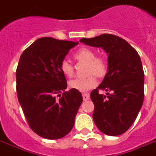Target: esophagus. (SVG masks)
I'll return each instance as SVG.
<instances>
[{
	"label": "esophagus",
	"mask_w": 156,
	"mask_h": 156,
	"mask_svg": "<svg viewBox=\"0 0 156 156\" xmlns=\"http://www.w3.org/2000/svg\"><path fill=\"white\" fill-rule=\"evenodd\" d=\"M82 96H83V99H84V101H87V100L89 99V94H83Z\"/></svg>",
	"instance_id": "1"
}]
</instances>
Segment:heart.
Wrapping results in <instances>:
<instances>
[{"instance_id": "b5f03b06", "label": "heart", "mask_w": 156, "mask_h": 156, "mask_svg": "<svg viewBox=\"0 0 156 156\" xmlns=\"http://www.w3.org/2000/svg\"><path fill=\"white\" fill-rule=\"evenodd\" d=\"M74 58L80 62L86 63L84 78H76L68 83L69 88L80 92H86L93 89L97 84V80L94 75L98 77L103 76L107 70V62L102 58L97 57L93 49L82 48L74 54ZM60 70L65 76L71 77L74 74V67L69 62L63 60L60 64Z\"/></svg>"}]
</instances>
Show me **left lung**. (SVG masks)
<instances>
[{
	"label": "left lung",
	"instance_id": "8db88e82",
	"mask_svg": "<svg viewBox=\"0 0 156 156\" xmlns=\"http://www.w3.org/2000/svg\"><path fill=\"white\" fill-rule=\"evenodd\" d=\"M80 41L101 47L108 56L107 74L90 94L94 104V121L105 134H122L134 122L144 99V72L140 56L125 40L115 35L102 34ZM99 89L107 91V95H100Z\"/></svg>",
	"mask_w": 156,
	"mask_h": 156
}]
</instances>
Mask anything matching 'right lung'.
<instances>
[{
	"instance_id": "obj_1",
	"label": "right lung",
	"mask_w": 156,
	"mask_h": 156,
	"mask_svg": "<svg viewBox=\"0 0 156 156\" xmlns=\"http://www.w3.org/2000/svg\"><path fill=\"white\" fill-rule=\"evenodd\" d=\"M77 44L78 42L42 37L27 48L19 59L16 71L18 99L30 128L44 138H62L74 126L83 98L75 89L65 91L67 80L60 64Z\"/></svg>"
}]
</instances>
